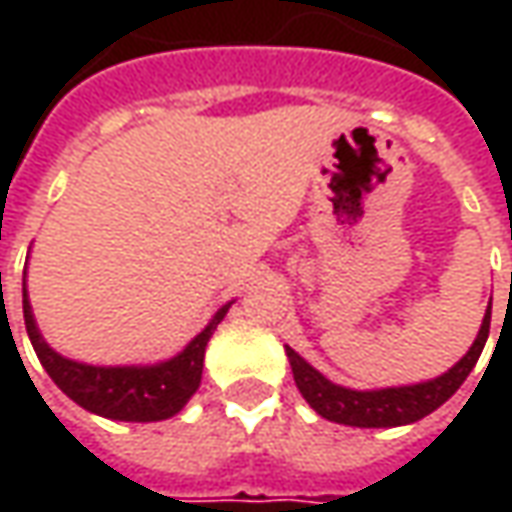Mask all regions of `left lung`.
Segmentation results:
<instances>
[{"label":"left lung","mask_w":512,"mask_h":512,"mask_svg":"<svg viewBox=\"0 0 512 512\" xmlns=\"http://www.w3.org/2000/svg\"><path fill=\"white\" fill-rule=\"evenodd\" d=\"M487 333H490V310L484 313L482 330H479L473 347L447 373L430 379V382L382 387V390H350L342 384H333L290 347H287V359L293 367V379H296L299 393L322 419L350 424V427H399V424H413L430 416L436 407H442L462 387V382L470 376V370L482 356Z\"/></svg>","instance_id":"8db88e82"}]
</instances>
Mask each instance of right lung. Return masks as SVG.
I'll list each match as a JSON object with an SVG mask.
<instances>
[{
    "label": "right lung",
    "mask_w": 512,
    "mask_h": 512,
    "mask_svg": "<svg viewBox=\"0 0 512 512\" xmlns=\"http://www.w3.org/2000/svg\"><path fill=\"white\" fill-rule=\"evenodd\" d=\"M227 307L230 305L219 307L205 330L168 362L145 364V367H96V364L73 362V359L59 356L42 339L33 310H30L28 290L22 285V310H25L30 344L50 379L79 407L105 419H119V422H162L185 407L187 399L202 384L205 347L216 325L225 319Z\"/></svg>",
    "instance_id": "1"
}]
</instances>
